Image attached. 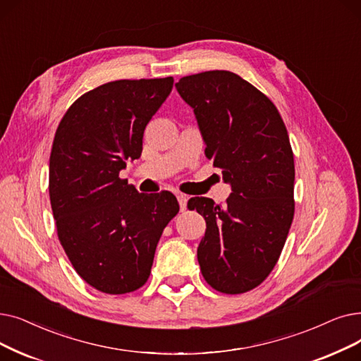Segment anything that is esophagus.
<instances>
[{
	"mask_svg": "<svg viewBox=\"0 0 361 361\" xmlns=\"http://www.w3.org/2000/svg\"><path fill=\"white\" fill-rule=\"evenodd\" d=\"M177 199H178V203H180V209L181 211H185V207H187V197L185 195H183V193H177Z\"/></svg>",
	"mask_w": 361,
	"mask_h": 361,
	"instance_id": "obj_1",
	"label": "esophagus"
}]
</instances>
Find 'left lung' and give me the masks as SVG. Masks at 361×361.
<instances>
[{
  "label": "left lung",
  "mask_w": 361,
  "mask_h": 361,
  "mask_svg": "<svg viewBox=\"0 0 361 361\" xmlns=\"http://www.w3.org/2000/svg\"><path fill=\"white\" fill-rule=\"evenodd\" d=\"M176 88L193 109L207 156L231 187L224 205L202 196L187 203L207 221L200 271L219 292H247L274 269L293 219L286 127L270 99L233 72L184 76Z\"/></svg>",
  "instance_id": "left-lung-1"
}]
</instances>
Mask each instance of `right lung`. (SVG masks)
Segmentation results:
<instances>
[{
  "instance_id": "1",
  "label": "right lung",
  "mask_w": 361,
  "mask_h": 361,
  "mask_svg": "<svg viewBox=\"0 0 361 361\" xmlns=\"http://www.w3.org/2000/svg\"><path fill=\"white\" fill-rule=\"evenodd\" d=\"M174 78L121 80L78 99L60 121L50 156V200L59 240L90 286L121 295L142 288L166 224L171 192L138 193L119 178L138 159L152 116Z\"/></svg>"
}]
</instances>
